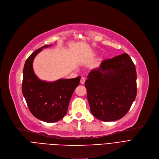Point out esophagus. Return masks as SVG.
Returning <instances> with one entry per match:
<instances>
[{
	"mask_svg": "<svg viewBox=\"0 0 159 159\" xmlns=\"http://www.w3.org/2000/svg\"><path fill=\"white\" fill-rule=\"evenodd\" d=\"M85 80H86V79L84 77H82L80 79V83L82 84H84V82H85Z\"/></svg>",
	"mask_w": 159,
	"mask_h": 159,
	"instance_id": "34e87169",
	"label": "esophagus"
}]
</instances>
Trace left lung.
<instances>
[{
  "instance_id": "left-lung-1",
  "label": "left lung",
  "mask_w": 159,
  "mask_h": 159,
  "mask_svg": "<svg viewBox=\"0 0 159 159\" xmlns=\"http://www.w3.org/2000/svg\"><path fill=\"white\" fill-rule=\"evenodd\" d=\"M85 82L91 113L110 122L125 116L137 95V72L127 53L103 61Z\"/></svg>"
}]
</instances>
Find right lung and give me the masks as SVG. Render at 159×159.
Segmentation results:
<instances>
[{
	"mask_svg": "<svg viewBox=\"0 0 159 159\" xmlns=\"http://www.w3.org/2000/svg\"><path fill=\"white\" fill-rule=\"evenodd\" d=\"M45 45L33 52L25 62L23 69L22 91L32 115L46 122H55L66 115L70 99L80 82V77L58 79L49 82L40 80L33 69L35 56Z\"/></svg>",
	"mask_w": 159,
	"mask_h": 159,
	"instance_id": "add662e5",
	"label": "right lung"
}]
</instances>
